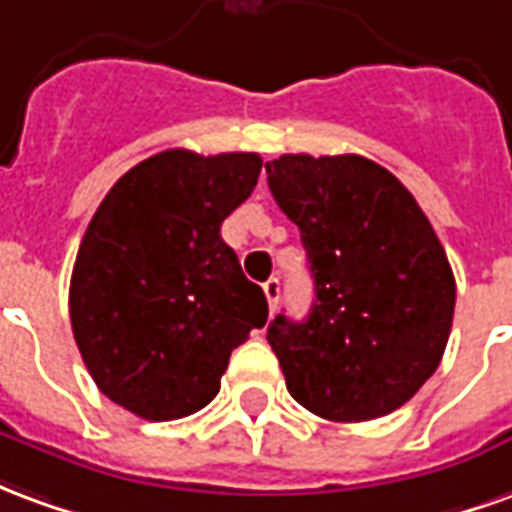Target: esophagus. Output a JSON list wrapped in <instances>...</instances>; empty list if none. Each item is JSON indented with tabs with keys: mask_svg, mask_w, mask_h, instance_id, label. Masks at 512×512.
I'll return each mask as SVG.
<instances>
[{
	"mask_svg": "<svg viewBox=\"0 0 512 512\" xmlns=\"http://www.w3.org/2000/svg\"><path fill=\"white\" fill-rule=\"evenodd\" d=\"M263 293H266L268 299V307H271V312L277 310V301H279V279L271 277L268 282H263Z\"/></svg>",
	"mask_w": 512,
	"mask_h": 512,
	"instance_id": "esophagus-1",
	"label": "esophagus"
}]
</instances>
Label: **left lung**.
Here are the masks:
<instances>
[{
	"label": "left lung",
	"mask_w": 512,
	"mask_h": 512,
	"mask_svg": "<svg viewBox=\"0 0 512 512\" xmlns=\"http://www.w3.org/2000/svg\"><path fill=\"white\" fill-rule=\"evenodd\" d=\"M266 172L315 279L310 315L268 326L288 392L332 422L392 414L436 373L450 340L444 246L411 191L370 158L285 153Z\"/></svg>",
	"instance_id": "obj_1"
}]
</instances>
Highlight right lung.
Wrapping results in <instances>:
<instances>
[{
    "label": "right lung",
    "mask_w": 512,
    "mask_h": 512,
    "mask_svg": "<svg viewBox=\"0 0 512 512\" xmlns=\"http://www.w3.org/2000/svg\"><path fill=\"white\" fill-rule=\"evenodd\" d=\"M257 153L164 150L139 161L90 219L71 277V326L109 400L150 422L211 403L233 348L268 318L222 222L257 186Z\"/></svg>",
    "instance_id": "right-lung-1"
}]
</instances>
